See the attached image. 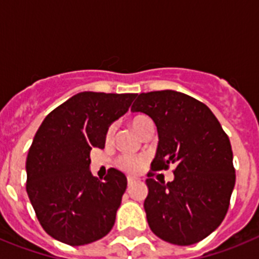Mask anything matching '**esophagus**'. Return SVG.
<instances>
[{
  "instance_id": "obj_1",
  "label": "esophagus",
  "mask_w": 259,
  "mask_h": 259,
  "mask_svg": "<svg viewBox=\"0 0 259 259\" xmlns=\"http://www.w3.org/2000/svg\"><path fill=\"white\" fill-rule=\"evenodd\" d=\"M136 178H132V176H128V178H127V182H128V184H130V185H131V184H134V183L135 182H136Z\"/></svg>"
}]
</instances>
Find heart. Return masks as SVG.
<instances>
[{
	"label": "heart",
	"instance_id": "1",
	"mask_svg": "<svg viewBox=\"0 0 259 259\" xmlns=\"http://www.w3.org/2000/svg\"><path fill=\"white\" fill-rule=\"evenodd\" d=\"M149 123H152V120H150L148 116L137 115L131 120V127L134 128V131L136 132L137 135H140L141 131H143L144 128L149 124ZM114 134H115V125H110L109 130H107L106 132V140H113ZM140 164L141 159L134 157H128V155H123V157H120L118 159V166L120 167L122 170L127 171V172H136V171L140 168Z\"/></svg>",
	"mask_w": 259,
	"mask_h": 259
}]
</instances>
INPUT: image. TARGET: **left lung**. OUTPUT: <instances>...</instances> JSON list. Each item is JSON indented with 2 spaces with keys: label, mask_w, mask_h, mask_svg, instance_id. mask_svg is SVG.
I'll use <instances>...</instances> for the list:
<instances>
[{
  "label": "left lung",
  "mask_w": 259,
  "mask_h": 259,
  "mask_svg": "<svg viewBox=\"0 0 259 259\" xmlns=\"http://www.w3.org/2000/svg\"><path fill=\"white\" fill-rule=\"evenodd\" d=\"M131 111L149 115L157 125L152 170L175 168L171 182L145 180L150 230L175 245L201 241L219 227L230 206L236 180L230 139L206 105L182 92L140 93Z\"/></svg>",
  "instance_id": "left-lung-1"
}]
</instances>
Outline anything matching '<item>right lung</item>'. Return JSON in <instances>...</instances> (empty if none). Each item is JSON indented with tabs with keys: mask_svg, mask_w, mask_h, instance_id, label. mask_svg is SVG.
Returning a JSON list of instances; mask_svg holds the SVG:
<instances>
[{
	"mask_svg": "<svg viewBox=\"0 0 259 259\" xmlns=\"http://www.w3.org/2000/svg\"><path fill=\"white\" fill-rule=\"evenodd\" d=\"M136 93L80 92L45 116L26 161L27 193L48 235L79 246L106 236L127 188L110 168L92 175V148H104L109 127L124 115Z\"/></svg>",
	"mask_w": 259,
	"mask_h": 259,
	"instance_id": "1",
	"label": "right lung"
}]
</instances>
